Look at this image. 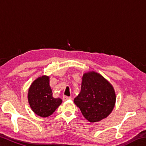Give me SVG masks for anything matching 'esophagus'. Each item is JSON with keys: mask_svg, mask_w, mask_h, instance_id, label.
Masks as SVG:
<instances>
[{"mask_svg": "<svg viewBox=\"0 0 146 146\" xmlns=\"http://www.w3.org/2000/svg\"><path fill=\"white\" fill-rule=\"evenodd\" d=\"M71 97H68V96H63V100L64 101H66L68 100H71Z\"/></svg>", "mask_w": 146, "mask_h": 146, "instance_id": "34e87169", "label": "esophagus"}]
</instances>
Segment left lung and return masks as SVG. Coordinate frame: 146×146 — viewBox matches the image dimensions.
Returning <instances> with one entry per match:
<instances>
[{
	"label": "left lung",
	"instance_id": "left-lung-1",
	"mask_svg": "<svg viewBox=\"0 0 146 146\" xmlns=\"http://www.w3.org/2000/svg\"><path fill=\"white\" fill-rule=\"evenodd\" d=\"M116 95L112 85L95 71L83 75L80 93L74 102L90 122L102 120L115 107Z\"/></svg>",
	"mask_w": 146,
	"mask_h": 146
}]
</instances>
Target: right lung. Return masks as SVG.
<instances>
[{"mask_svg": "<svg viewBox=\"0 0 146 146\" xmlns=\"http://www.w3.org/2000/svg\"><path fill=\"white\" fill-rule=\"evenodd\" d=\"M28 98L31 110L41 117L52 115L62 102L61 98L53 97L49 77L46 75L33 81L28 90Z\"/></svg>", "mask_w": 146, "mask_h": 146, "instance_id": "obj_1", "label": "right lung"}]
</instances>
